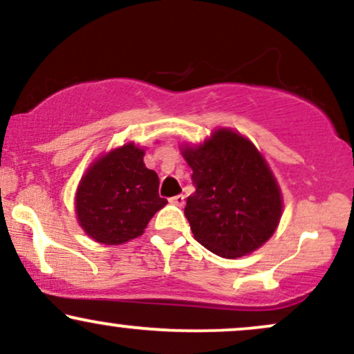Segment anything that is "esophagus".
I'll return each mask as SVG.
<instances>
[{"instance_id": "34e87169", "label": "esophagus", "mask_w": 354, "mask_h": 354, "mask_svg": "<svg viewBox=\"0 0 354 354\" xmlns=\"http://www.w3.org/2000/svg\"><path fill=\"white\" fill-rule=\"evenodd\" d=\"M169 203L174 206H183L185 205V196H183V194H176V196L169 198Z\"/></svg>"}]
</instances>
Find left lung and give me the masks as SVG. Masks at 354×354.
Segmentation results:
<instances>
[{"mask_svg":"<svg viewBox=\"0 0 354 354\" xmlns=\"http://www.w3.org/2000/svg\"><path fill=\"white\" fill-rule=\"evenodd\" d=\"M194 191L185 216L194 238L223 258H239L270 239L281 216V193L266 161L246 138L218 129L183 149Z\"/></svg>","mask_w":354,"mask_h":354,"instance_id":"8db88e82","label":"left lung"}]
</instances>
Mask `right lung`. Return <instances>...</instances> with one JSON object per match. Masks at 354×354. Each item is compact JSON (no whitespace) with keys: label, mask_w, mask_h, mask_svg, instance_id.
Returning a JSON list of instances; mask_svg holds the SVG:
<instances>
[{"label":"right lung","mask_w":354,"mask_h":354,"mask_svg":"<svg viewBox=\"0 0 354 354\" xmlns=\"http://www.w3.org/2000/svg\"><path fill=\"white\" fill-rule=\"evenodd\" d=\"M145 151L126 145L100 158L81 178L76 214L83 230L103 245H121L143 230L166 205L160 178L143 163Z\"/></svg>","instance_id":"obj_1"}]
</instances>
